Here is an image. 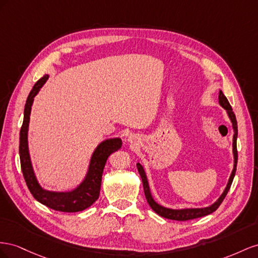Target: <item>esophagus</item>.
I'll return each instance as SVG.
<instances>
[{"label":"esophagus","instance_id":"obj_1","mask_svg":"<svg viewBox=\"0 0 258 258\" xmlns=\"http://www.w3.org/2000/svg\"><path fill=\"white\" fill-rule=\"evenodd\" d=\"M130 142H133V139H132V137H130Z\"/></svg>","mask_w":258,"mask_h":258}]
</instances>
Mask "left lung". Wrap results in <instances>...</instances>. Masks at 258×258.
Returning a JSON list of instances; mask_svg holds the SVG:
<instances>
[{
	"mask_svg": "<svg viewBox=\"0 0 258 258\" xmlns=\"http://www.w3.org/2000/svg\"><path fill=\"white\" fill-rule=\"evenodd\" d=\"M219 104L223 108H225L227 110V113L228 116L230 117L231 123H232V127H233V157H234V165H233V170L232 173L230 175V178L228 180L227 183V187L224 190L223 195L219 197L218 200L214 203L212 204L211 207L208 208H203V209H183V210H172V209H166L164 207H162V205L158 204L156 201L153 200V198L150 194V189H149V185H148V180H147V176L145 174V171L143 166L137 163V168H138V172L139 175H141L142 180H143V185H144V191H145V196L147 201H148V204L150 205V208L157 213L158 215L167 218V219H173V220H180V222H183V220H190V219H195V218H199V217H202V216H207L211 213L215 212L218 208L219 205L222 204V202L224 201L225 197L227 196L228 191H229L230 187H231V183L233 180V177L235 175V171H237V163H238V150H237V137H238V124H237V119H235V115L232 111V108L229 104V101L226 98L225 95L223 94L222 91H219Z\"/></svg>",
	"mask_w": 258,
	"mask_h": 258,
	"instance_id": "1",
	"label": "left lung"
}]
</instances>
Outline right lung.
I'll return each instance as SVG.
<instances>
[{
  "label": "right lung",
  "instance_id": "obj_1",
  "mask_svg": "<svg viewBox=\"0 0 258 258\" xmlns=\"http://www.w3.org/2000/svg\"><path fill=\"white\" fill-rule=\"evenodd\" d=\"M48 76H44L34 84L26 101L24 122L23 126L20 128L19 136V156L21 171H23L27 186L35 200H38L40 203L55 211L66 213L80 212L90 208L98 199L100 192L101 176L102 172H104L106 162L110 154L121 148L122 141L120 138H111L98 145L92 156L90 167H88V172L84 180L75 190L69 191V192H54V191L44 190L35 178L30 156H29L28 126L29 120H30L33 98L39 93L40 88L46 82Z\"/></svg>",
  "mask_w": 258,
  "mask_h": 258
}]
</instances>
